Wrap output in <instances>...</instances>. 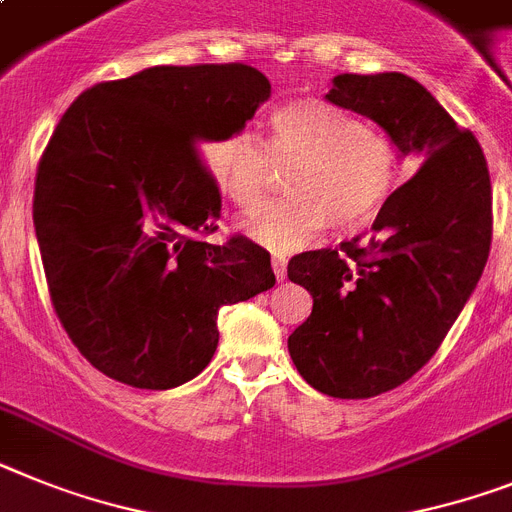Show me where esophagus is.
Returning <instances> with one entry per match:
<instances>
[{
    "instance_id": "obj_1",
    "label": "esophagus",
    "mask_w": 512,
    "mask_h": 512,
    "mask_svg": "<svg viewBox=\"0 0 512 512\" xmlns=\"http://www.w3.org/2000/svg\"><path fill=\"white\" fill-rule=\"evenodd\" d=\"M272 269H274V277H277L279 282H282V279L287 277V261L282 259V256H274V259H272Z\"/></svg>"
}]
</instances>
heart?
Masks as SVG:
<instances>
[{
	"mask_svg": "<svg viewBox=\"0 0 512 512\" xmlns=\"http://www.w3.org/2000/svg\"><path fill=\"white\" fill-rule=\"evenodd\" d=\"M269 147L251 129L235 131L209 150V170L240 209L259 202L277 168L287 173V199L261 204L240 227L277 253L298 251L329 222L355 230L391 199L399 181V150L368 131L357 116L321 100H295L274 111Z\"/></svg>",
	"mask_w": 512,
	"mask_h": 512,
	"instance_id": "1",
	"label": "heart"
}]
</instances>
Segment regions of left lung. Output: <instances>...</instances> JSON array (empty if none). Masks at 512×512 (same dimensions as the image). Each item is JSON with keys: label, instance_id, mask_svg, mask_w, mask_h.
<instances>
[{"label": "left lung", "instance_id": "8db88e82", "mask_svg": "<svg viewBox=\"0 0 512 512\" xmlns=\"http://www.w3.org/2000/svg\"><path fill=\"white\" fill-rule=\"evenodd\" d=\"M326 100L375 121L399 157L421 163L368 235L300 253L287 277L313 310L287 349L334 399H370L409 381L476 290L492 240V186L471 131L401 72L336 74Z\"/></svg>", "mask_w": 512, "mask_h": 512}]
</instances>
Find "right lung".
I'll list each match as a JSON object with an SVG mask.
<instances>
[{"instance_id":"right-lung-1","label":"right lung","mask_w":512,"mask_h":512,"mask_svg":"<svg viewBox=\"0 0 512 512\" xmlns=\"http://www.w3.org/2000/svg\"><path fill=\"white\" fill-rule=\"evenodd\" d=\"M269 95L248 64L150 67L85 90L51 134L33 196L48 292L74 347L113 381H191L220 342L222 305L274 287L253 240H202L220 191L199 160Z\"/></svg>"}]
</instances>
